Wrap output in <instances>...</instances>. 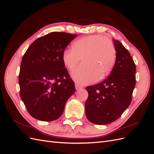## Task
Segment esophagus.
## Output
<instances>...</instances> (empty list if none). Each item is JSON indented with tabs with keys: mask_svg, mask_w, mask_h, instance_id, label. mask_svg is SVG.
I'll use <instances>...</instances> for the list:
<instances>
[{
	"mask_svg": "<svg viewBox=\"0 0 154 154\" xmlns=\"http://www.w3.org/2000/svg\"><path fill=\"white\" fill-rule=\"evenodd\" d=\"M75 87H76V91H79V90H80V89H82V87L79 86L78 85H75Z\"/></svg>",
	"mask_w": 154,
	"mask_h": 154,
	"instance_id": "1",
	"label": "esophagus"
}]
</instances>
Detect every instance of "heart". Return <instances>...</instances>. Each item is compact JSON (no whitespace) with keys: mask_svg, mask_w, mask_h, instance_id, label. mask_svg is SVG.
<instances>
[{"mask_svg":"<svg viewBox=\"0 0 154 154\" xmlns=\"http://www.w3.org/2000/svg\"><path fill=\"white\" fill-rule=\"evenodd\" d=\"M116 58L115 46L109 38L101 35L82 37L66 49L62 55L63 63L72 71L80 60L83 65L71 73L73 80L79 85H86L100 80L112 69Z\"/></svg>","mask_w":154,"mask_h":154,"instance_id":"b5f03b06","label":"heart"}]
</instances>
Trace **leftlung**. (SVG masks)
Wrapping results in <instances>:
<instances>
[{
  "label": "left lung",
  "instance_id": "obj_1",
  "mask_svg": "<svg viewBox=\"0 0 154 154\" xmlns=\"http://www.w3.org/2000/svg\"><path fill=\"white\" fill-rule=\"evenodd\" d=\"M116 51L109 76L97 85L87 87L85 114L91 123L106 125L118 119L128 108L136 85V65L123 44L113 39Z\"/></svg>",
  "mask_w": 154,
  "mask_h": 154
}]
</instances>
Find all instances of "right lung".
<instances>
[{"label":"right lung","instance_id":"1","mask_svg":"<svg viewBox=\"0 0 154 154\" xmlns=\"http://www.w3.org/2000/svg\"><path fill=\"white\" fill-rule=\"evenodd\" d=\"M76 37L63 32H50L34 41L22 58L18 78L20 96L29 114L36 119H58L75 92L62 55Z\"/></svg>","mask_w":154,"mask_h":154}]
</instances>
